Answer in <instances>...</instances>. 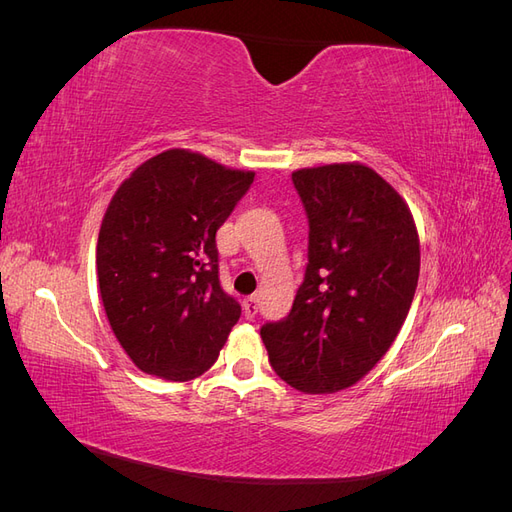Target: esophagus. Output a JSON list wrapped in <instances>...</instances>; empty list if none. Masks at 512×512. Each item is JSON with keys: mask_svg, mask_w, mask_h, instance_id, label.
Returning a JSON list of instances; mask_svg holds the SVG:
<instances>
[{"mask_svg": "<svg viewBox=\"0 0 512 512\" xmlns=\"http://www.w3.org/2000/svg\"><path fill=\"white\" fill-rule=\"evenodd\" d=\"M243 312H245L247 320H252L258 314V299L256 297H247L243 301Z\"/></svg>", "mask_w": 512, "mask_h": 512, "instance_id": "34e87169", "label": "esophagus"}]
</instances>
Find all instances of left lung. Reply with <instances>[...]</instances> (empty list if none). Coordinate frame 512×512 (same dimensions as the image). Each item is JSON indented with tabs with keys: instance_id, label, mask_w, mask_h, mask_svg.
<instances>
[{
	"instance_id": "8db88e82",
	"label": "left lung",
	"mask_w": 512,
	"mask_h": 512,
	"mask_svg": "<svg viewBox=\"0 0 512 512\" xmlns=\"http://www.w3.org/2000/svg\"><path fill=\"white\" fill-rule=\"evenodd\" d=\"M292 183L309 224L305 277L288 316L260 337L284 382L335 393L395 342L418 284V235L404 198L363 164L303 168Z\"/></svg>"
}]
</instances>
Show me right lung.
<instances>
[{"label": "right lung", "instance_id": "obj_1", "mask_svg": "<svg viewBox=\"0 0 512 512\" xmlns=\"http://www.w3.org/2000/svg\"><path fill=\"white\" fill-rule=\"evenodd\" d=\"M254 173L170 149L119 185L98 237L108 322L138 369L194 380L218 361L239 301L220 284L215 232Z\"/></svg>", "mask_w": 512, "mask_h": 512}]
</instances>
